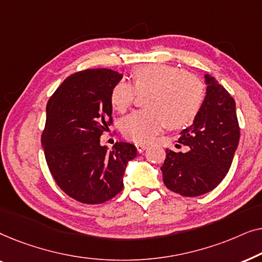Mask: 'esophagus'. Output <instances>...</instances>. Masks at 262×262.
I'll list each match as a JSON object with an SVG mask.
<instances>
[{"label":"esophagus","instance_id":"obj_1","mask_svg":"<svg viewBox=\"0 0 262 262\" xmlns=\"http://www.w3.org/2000/svg\"><path fill=\"white\" fill-rule=\"evenodd\" d=\"M136 148H137V151L141 154V152L144 151L146 148H148V145L143 144V143H136Z\"/></svg>","mask_w":262,"mask_h":262}]
</instances>
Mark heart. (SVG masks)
<instances>
[{
  "label": "heart",
  "instance_id": "obj_1",
  "mask_svg": "<svg viewBox=\"0 0 262 262\" xmlns=\"http://www.w3.org/2000/svg\"><path fill=\"white\" fill-rule=\"evenodd\" d=\"M132 85L118 82L111 91V105L125 113L135 101L136 93H145V110L136 111L120 123L125 137L148 143L167 126L181 128L191 125L205 100V85L198 76L170 64H144L131 71Z\"/></svg>",
  "mask_w": 262,
  "mask_h": 262
}]
</instances>
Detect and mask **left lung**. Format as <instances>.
<instances>
[{"label": "left lung", "mask_w": 262, "mask_h": 262, "mask_svg": "<svg viewBox=\"0 0 262 262\" xmlns=\"http://www.w3.org/2000/svg\"><path fill=\"white\" fill-rule=\"evenodd\" d=\"M204 77L207 87L202 110L179 138L189 150L167 149L161 167L166 187L184 196H198L216 188L230 169L239 141L235 100L213 76Z\"/></svg>", "instance_id": "obj_1"}]
</instances>
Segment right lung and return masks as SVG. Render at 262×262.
<instances>
[{
	"instance_id": "right-lung-1",
	"label": "right lung",
	"mask_w": 262,
	"mask_h": 262,
	"mask_svg": "<svg viewBox=\"0 0 262 262\" xmlns=\"http://www.w3.org/2000/svg\"><path fill=\"white\" fill-rule=\"evenodd\" d=\"M123 75L110 69H87L70 75L46 105L41 135L45 159L56 184L83 204H101L124 187L134 144L117 142L108 150L100 137L112 120L110 95Z\"/></svg>"
}]
</instances>
